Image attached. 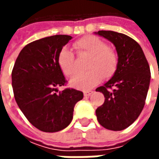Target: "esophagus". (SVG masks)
Wrapping results in <instances>:
<instances>
[{"label": "esophagus", "instance_id": "obj_1", "mask_svg": "<svg viewBox=\"0 0 159 159\" xmlns=\"http://www.w3.org/2000/svg\"><path fill=\"white\" fill-rule=\"evenodd\" d=\"M92 93H93V91H91V90H89V91H84V92H83V94H84V96L85 97H89Z\"/></svg>", "mask_w": 159, "mask_h": 159}]
</instances>
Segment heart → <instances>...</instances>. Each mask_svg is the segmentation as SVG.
Here are the masks:
<instances>
[{"label":"heart","mask_w":159,"mask_h":159,"mask_svg":"<svg viewBox=\"0 0 159 159\" xmlns=\"http://www.w3.org/2000/svg\"><path fill=\"white\" fill-rule=\"evenodd\" d=\"M78 54H87L85 72L77 73L70 80V85L81 90H89L100 83L102 76L108 78L113 75L118 66V56L115 50L94 36H86L73 43ZM57 62L59 69L66 76L76 71V61L73 52L66 48L59 52Z\"/></svg>","instance_id":"obj_1"}]
</instances>
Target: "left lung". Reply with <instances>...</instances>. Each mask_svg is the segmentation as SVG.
<instances>
[{"label": "left lung", "instance_id": "left-lung-1", "mask_svg": "<svg viewBox=\"0 0 159 159\" xmlns=\"http://www.w3.org/2000/svg\"><path fill=\"white\" fill-rule=\"evenodd\" d=\"M95 34L112 42L118 56L113 76L96 89L104 94L105 102L95 113L101 126L119 131L131 125L143 110L150 84V67L142 48L131 37L111 30Z\"/></svg>", "mask_w": 159, "mask_h": 159}]
</instances>
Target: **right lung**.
Instances as JSON below:
<instances>
[{
    "instance_id": "obj_1",
    "label": "right lung",
    "mask_w": 159,
    "mask_h": 159,
    "mask_svg": "<svg viewBox=\"0 0 159 159\" xmlns=\"http://www.w3.org/2000/svg\"><path fill=\"white\" fill-rule=\"evenodd\" d=\"M71 38L55 35L30 42L19 52L12 69L16 102L30 123L43 132H58L68 126L75 105L83 98V92L74 89L56 93L66 83L57 57Z\"/></svg>"
}]
</instances>
